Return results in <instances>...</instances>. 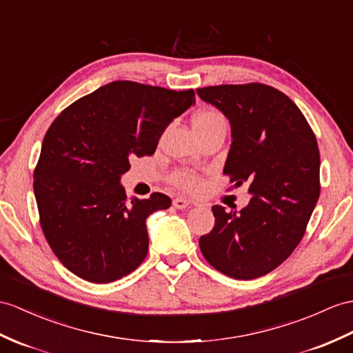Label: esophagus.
Segmentation results:
<instances>
[{"label": "esophagus", "instance_id": "obj_1", "mask_svg": "<svg viewBox=\"0 0 353 353\" xmlns=\"http://www.w3.org/2000/svg\"><path fill=\"white\" fill-rule=\"evenodd\" d=\"M172 203H174V206H175L176 210H185V208H188V206L192 205V202L188 201V199H184V197H175L174 202H172Z\"/></svg>", "mask_w": 353, "mask_h": 353}]
</instances>
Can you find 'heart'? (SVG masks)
<instances>
[{"instance_id":"heart-1","label":"heart","mask_w":353,"mask_h":353,"mask_svg":"<svg viewBox=\"0 0 353 353\" xmlns=\"http://www.w3.org/2000/svg\"><path fill=\"white\" fill-rule=\"evenodd\" d=\"M219 123H225V119H223V117L217 114L216 110H206V109L199 110L193 117V127L196 132H201L203 128H208ZM170 183L176 185L178 188H181V190L193 192L199 187V178H197L194 174H192V172L179 170L170 175Z\"/></svg>"}]
</instances>
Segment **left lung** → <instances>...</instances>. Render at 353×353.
<instances>
[{
  "label": "left lung",
  "mask_w": 353,
  "mask_h": 353,
  "mask_svg": "<svg viewBox=\"0 0 353 353\" xmlns=\"http://www.w3.org/2000/svg\"><path fill=\"white\" fill-rule=\"evenodd\" d=\"M230 123L232 145L223 174L248 183L252 199L239 212L212 206L216 217L199 247L211 266L236 280L276 270L304 236L321 193V157L303 112L265 83L196 90Z\"/></svg>",
  "instance_id": "1"
}]
</instances>
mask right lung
I'll return each instance as SVG.
<instances>
[{
	"label": "right lung",
	"instance_id": "obj_1",
	"mask_svg": "<svg viewBox=\"0 0 353 353\" xmlns=\"http://www.w3.org/2000/svg\"><path fill=\"white\" fill-rule=\"evenodd\" d=\"M192 105L194 91L115 81L72 103L50 124L34 169L40 225L68 271L110 283L148 253L145 220L170 197L127 199L121 175L132 156H151L166 127Z\"/></svg>",
	"mask_w": 353,
	"mask_h": 353
}]
</instances>
